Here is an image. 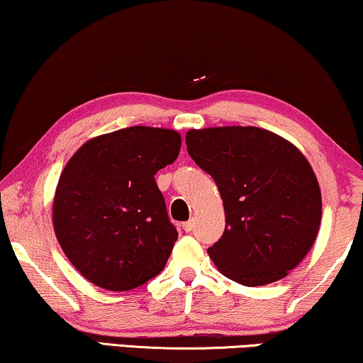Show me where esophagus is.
<instances>
[{
  "label": "esophagus",
  "instance_id": "1",
  "mask_svg": "<svg viewBox=\"0 0 363 363\" xmlns=\"http://www.w3.org/2000/svg\"><path fill=\"white\" fill-rule=\"evenodd\" d=\"M182 230L186 231V233H189V231H192V230H194V220L184 221V223H182Z\"/></svg>",
  "mask_w": 363,
  "mask_h": 363
}]
</instances>
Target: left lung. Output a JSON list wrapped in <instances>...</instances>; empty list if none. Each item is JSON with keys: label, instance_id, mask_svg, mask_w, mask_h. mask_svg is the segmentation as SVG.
I'll use <instances>...</instances> for the list:
<instances>
[{"label": "left lung", "instance_id": "left-lung-1", "mask_svg": "<svg viewBox=\"0 0 363 363\" xmlns=\"http://www.w3.org/2000/svg\"><path fill=\"white\" fill-rule=\"evenodd\" d=\"M191 158L223 199L226 225L208 256L246 286L284 279L311 250L321 223V192L294 145L257 127L189 130Z\"/></svg>", "mask_w": 363, "mask_h": 363}]
</instances>
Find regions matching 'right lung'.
<instances>
[{
	"mask_svg": "<svg viewBox=\"0 0 363 363\" xmlns=\"http://www.w3.org/2000/svg\"><path fill=\"white\" fill-rule=\"evenodd\" d=\"M181 135L128 127L86 142L68 161L53 200L57 240L78 272L125 291L164 269L177 240L155 174L174 163Z\"/></svg>",
	"mask_w": 363,
	"mask_h": 363,
	"instance_id": "obj_1",
	"label": "right lung"
}]
</instances>
